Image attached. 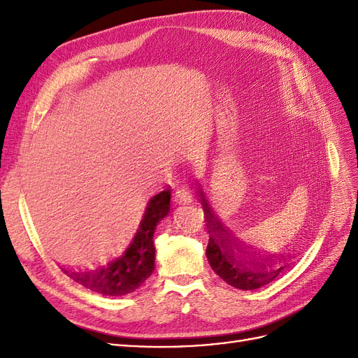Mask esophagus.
I'll use <instances>...</instances> for the list:
<instances>
[{
    "label": "esophagus",
    "instance_id": "1",
    "mask_svg": "<svg viewBox=\"0 0 358 358\" xmlns=\"http://www.w3.org/2000/svg\"><path fill=\"white\" fill-rule=\"evenodd\" d=\"M175 200L179 203V204H189L192 201V196L191 192L187 189V188H178L176 192H175Z\"/></svg>",
    "mask_w": 358,
    "mask_h": 358
}]
</instances>
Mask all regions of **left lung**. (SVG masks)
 <instances>
[{
	"label": "left lung",
	"instance_id": "left-lung-1",
	"mask_svg": "<svg viewBox=\"0 0 358 358\" xmlns=\"http://www.w3.org/2000/svg\"><path fill=\"white\" fill-rule=\"evenodd\" d=\"M199 192L209 233L206 257L213 272L227 284L245 291L257 289L270 284L292 266L291 257L258 254L251 246L242 243L213 215L203 191L199 189Z\"/></svg>",
	"mask_w": 358,
	"mask_h": 358
}]
</instances>
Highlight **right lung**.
Returning <instances> with one entry per match:
<instances>
[{
    "instance_id": "add662e5",
    "label": "right lung",
    "mask_w": 358,
    "mask_h": 358,
    "mask_svg": "<svg viewBox=\"0 0 358 358\" xmlns=\"http://www.w3.org/2000/svg\"><path fill=\"white\" fill-rule=\"evenodd\" d=\"M170 210V191H161L148 201L137 230L122 246L95 263L61 270L74 282L103 296H125L136 291L155 270L154 233Z\"/></svg>"
}]
</instances>
